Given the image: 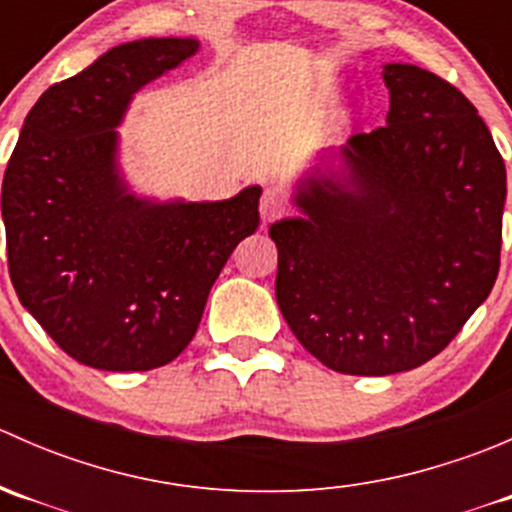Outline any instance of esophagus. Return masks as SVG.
Returning <instances> with one entry per match:
<instances>
[{
  "instance_id": "34e87169",
  "label": "esophagus",
  "mask_w": 512,
  "mask_h": 512,
  "mask_svg": "<svg viewBox=\"0 0 512 512\" xmlns=\"http://www.w3.org/2000/svg\"><path fill=\"white\" fill-rule=\"evenodd\" d=\"M287 210V200L285 195L280 193L277 188H265V193H262L260 198V218L262 223H272L275 218H280V215H285Z\"/></svg>"
}]
</instances>
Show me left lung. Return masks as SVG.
Here are the masks:
<instances>
[{
    "label": "left lung",
    "instance_id": "1",
    "mask_svg": "<svg viewBox=\"0 0 512 512\" xmlns=\"http://www.w3.org/2000/svg\"><path fill=\"white\" fill-rule=\"evenodd\" d=\"M386 126L312 175L304 218L270 227L275 294L309 354L352 376L426 364L485 302L500 270L505 163L476 106L441 76L386 64Z\"/></svg>",
    "mask_w": 512,
    "mask_h": 512
}]
</instances>
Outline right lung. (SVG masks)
I'll list each match as a JSON object with an SVG mask.
<instances>
[{
	"label": "right lung",
	"instance_id": "add662e5",
	"mask_svg": "<svg viewBox=\"0 0 512 512\" xmlns=\"http://www.w3.org/2000/svg\"><path fill=\"white\" fill-rule=\"evenodd\" d=\"M195 39L113 46L49 86L2 183L9 277L71 359L103 371L168 364L195 337L213 282L260 225L257 185L218 203L128 193L116 146L133 94L198 51Z\"/></svg>",
	"mask_w": 512,
	"mask_h": 512
}]
</instances>
